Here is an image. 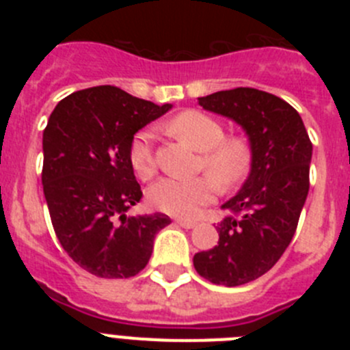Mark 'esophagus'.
I'll return each instance as SVG.
<instances>
[{"mask_svg": "<svg viewBox=\"0 0 350 350\" xmlns=\"http://www.w3.org/2000/svg\"><path fill=\"white\" fill-rule=\"evenodd\" d=\"M177 222L178 226H182V228H185V230H191V228H194V226H196V222H193V221H184V219H177Z\"/></svg>", "mask_w": 350, "mask_h": 350, "instance_id": "34e87169", "label": "esophagus"}]
</instances>
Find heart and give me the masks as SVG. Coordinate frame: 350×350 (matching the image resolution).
<instances>
[{
    "label": "heart",
    "instance_id": "b5f03b06",
    "mask_svg": "<svg viewBox=\"0 0 350 350\" xmlns=\"http://www.w3.org/2000/svg\"><path fill=\"white\" fill-rule=\"evenodd\" d=\"M166 129L178 140L200 150L198 168L208 175L194 178H161L148 189V202L154 208L175 215L194 217L222 189H234L242 184L252 168V145L242 135L224 137V128L217 119L198 110H184L166 122ZM129 163L140 178L156 173L150 137L147 133L135 135L129 144Z\"/></svg>",
    "mask_w": 350,
    "mask_h": 350
}]
</instances>
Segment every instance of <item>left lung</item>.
Masks as SVG:
<instances>
[{
    "instance_id": "obj_1",
    "label": "left lung",
    "mask_w": 350,
    "mask_h": 350,
    "mask_svg": "<svg viewBox=\"0 0 350 350\" xmlns=\"http://www.w3.org/2000/svg\"><path fill=\"white\" fill-rule=\"evenodd\" d=\"M205 110L242 126L252 168L242 191L222 208L219 242L194 254V268L219 286H242L267 273L295 237L308 194L312 142L295 108L279 96L237 88L198 98Z\"/></svg>"
}]
</instances>
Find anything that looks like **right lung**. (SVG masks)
I'll return each mask as SVG.
<instances>
[{"label": "right lung", "instance_id": "add662e5", "mask_svg": "<svg viewBox=\"0 0 350 350\" xmlns=\"http://www.w3.org/2000/svg\"><path fill=\"white\" fill-rule=\"evenodd\" d=\"M172 105L98 85L66 96L43 131V194L66 254L101 279H129L147 267L165 213L128 217L142 200L129 163L138 129Z\"/></svg>", "mask_w": 350, "mask_h": 350}]
</instances>
